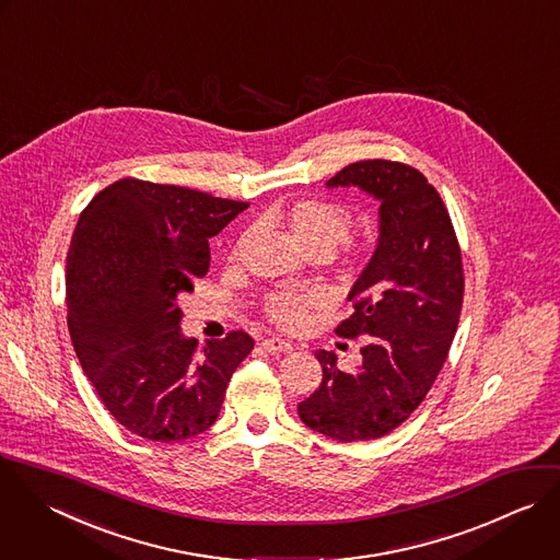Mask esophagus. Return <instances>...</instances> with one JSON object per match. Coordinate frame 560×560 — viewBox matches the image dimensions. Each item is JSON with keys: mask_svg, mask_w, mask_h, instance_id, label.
Instances as JSON below:
<instances>
[{"mask_svg": "<svg viewBox=\"0 0 560 560\" xmlns=\"http://www.w3.org/2000/svg\"><path fill=\"white\" fill-rule=\"evenodd\" d=\"M260 346H262L267 352H291V350H293V343L287 341V339H280V337L262 339Z\"/></svg>", "mask_w": 560, "mask_h": 560, "instance_id": "obj_1", "label": "esophagus"}]
</instances>
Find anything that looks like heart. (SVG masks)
Segmentation results:
<instances>
[{
  "label": "heart",
  "instance_id": "1",
  "mask_svg": "<svg viewBox=\"0 0 560 560\" xmlns=\"http://www.w3.org/2000/svg\"><path fill=\"white\" fill-rule=\"evenodd\" d=\"M276 219L282 221L291 241L308 256L337 260L343 271H352L365 247L350 238L352 212L346 203L322 197L295 199L276 210ZM324 300L317 293L276 291L269 293L262 311L284 330H302L311 322V313L319 308Z\"/></svg>",
  "mask_w": 560,
  "mask_h": 560
}]
</instances>
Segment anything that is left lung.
I'll use <instances>...</instances> for the list:
<instances>
[{"mask_svg": "<svg viewBox=\"0 0 560 560\" xmlns=\"http://www.w3.org/2000/svg\"><path fill=\"white\" fill-rule=\"evenodd\" d=\"M326 186L374 195L381 236L348 295L354 313L335 328L365 339L363 363L341 372L337 357L319 350L322 383L298 413L332 440H376L416 411L448 357L464 300L462 252L440 192L409 164L354 162Z\"/></svg>", "mask_w": 560, "mask_h": 560, "instance_id": "8db88e82", "label": "left lung"}]
</instances>
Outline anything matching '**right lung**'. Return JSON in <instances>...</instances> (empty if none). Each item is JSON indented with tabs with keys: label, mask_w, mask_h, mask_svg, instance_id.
Instances as JSON below:
<instances>
[{
	"label": "right lung",
	"mask_w": 560,
	"mask_h": 560,
	"mask_svg": "<svg viewBox=\"0 0 560 560\" xmlns=\"http://www.w3.org/2000/svg\"><path fill=\"white\" fill-rule=\"evenodd\" d=\"M249 203L125 177L77 223L68 328L107 411L155 442L192 438L219 418L228 383L254 350L245 330L199 346L179 330V298L210 269V245Z\"/></svg>",
	"instance_id": "1"
}]
</instances>
